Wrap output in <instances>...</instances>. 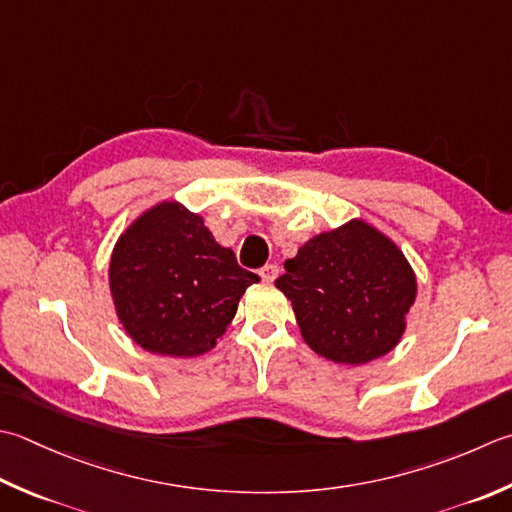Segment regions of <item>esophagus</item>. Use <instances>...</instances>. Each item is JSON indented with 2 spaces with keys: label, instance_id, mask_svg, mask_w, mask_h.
Masks as SVG:
<instances>
[{
  "label": "esophagus",
  "instance_id": "esophagus-1",
  "mask_svg": "<svg viewBox=\"0 0 512 512\" xmlns=\"http://www.w3.org/2000/svg\"><path fill=\"white\" fill-rule=\"evenodd\" d=\"M259 275H262L264 282H275L277 275H279V266L277 264H266L262 270H259Z\"/></svg>",
  "mask_w": 512,
  "mask_h": 512
}]
</instances>
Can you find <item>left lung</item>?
Masks as SVG:
<instances>
[{
	"label": "left lung",
	"mask_w": 512,
	"mask_h": 512,
	"mask_svg": "<svg viewBox=\"0 0 512 512\" xmlns=\"http://www.w3.org/2000/svg\"><path fill=\"white\" fill-rule=\"evenodd\" d=\"M284 268L275 286L317 355L359 366L402 339L417 279L395 242L364 219L308 239Z\"/></svg>",
	"instance_id": "obj_1"
}]
</instances>
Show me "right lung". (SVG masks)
Listing matches in <instances>:
<instances>
[{"mask_svg": "<svg viewBox=\"0 0 512 512\" xmlns=\"http://www.w3.org/2000/svg\"><path fill=\"white\" fill-rule=\"evenodd\" d=\"M108 282L119 322L137 346L197 357L226 333L239 299L259 277L215 242L202 217L162 202L117 239Z\"/></svg>", "mask_w": 512, "mask_h": 512, "instance_id": "1", "label": "right lung"}]
</instances>
